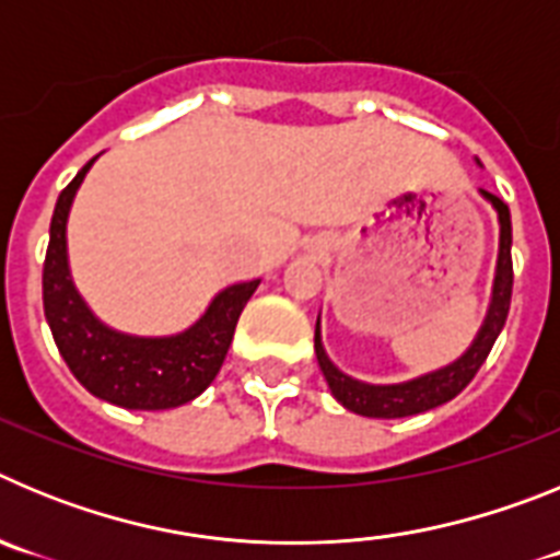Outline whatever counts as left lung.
<instances>
[{"instance_id": "8db88e82", "label": "left lung", "mask_w": 560, "mask_h": 560, "mask_svg": "<svg viewBox=\"0 0 560 560\" xmlns=\"http://www.w3.org/2000/svg\"><path fill=\"white\" fill-rule=\"evenodd\" d=\"M479 165V162H477ZM488 205L497 210L499 221V252H497V271H493V285H491V303L485 311V319L479 325L477 336L471 345L463 350L454 361L443 364L438 370H429L423 375H415L407 381H395V384H370L348 375L330 361L328 350L323 345V328H319V316H316V330H314V350L319 370H323L325 381H328L330 395L339 400L341 407L348 412L361 415V418H412V415L429 412L434 407H443L452 398H457L477 370L482 368V361L491 353L493 341L502 334L508 311H511V291H513V264H511V210L502 199H497L493 192L479 190Z\"/></svg>"}]
</instances>
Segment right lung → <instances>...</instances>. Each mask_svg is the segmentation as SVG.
<instances>
[{"mask_svg":"<svg viewBox=\"0 0 560 560\" xmlns=\"http://www.w3.org/2000/svg\"><path fill=\"white\" fill-rule=\"evenodd\" d=\"M89 160L58 196L44 260V316L67 368L95 398L122 409H176L199 398L219 375L237 316L260 280L232 283L212 296L205 314L179 334L137 336L106 325L89 308L69 269L67 224L86 179Z\"/></svg>","mask_w":560,"mask_h":560,"instance_id":"1","label":"right lung"}]
</instances>
